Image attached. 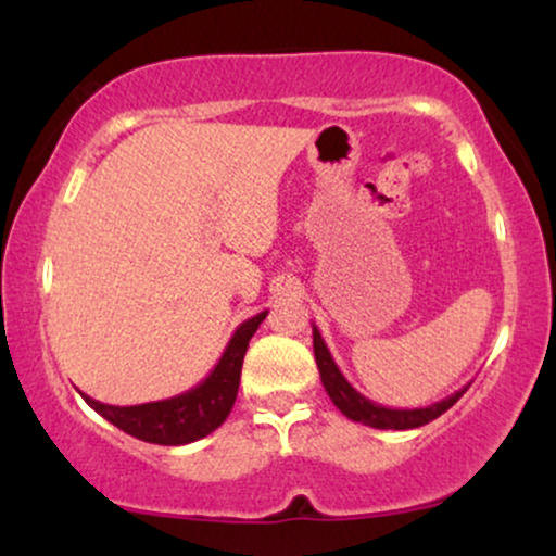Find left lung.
Here are the masks:
<instances>
[{
    "mask_svg": "<svg viewBox=\"0 0 556 556\" xmlns=\"http://www.w3.org/2000/svg\"><path fill=\"white\" fill-rule=\"evenodd\" d=\"M314 354H316L318 375H321L324 390L331 397L333 405H337L349 420L369 425V428H377V430H413V428H420V425H428L435 420V417L443 415L445 409H451L455 402L463 397V392L468 390V387H463V390L453 392L451 397L440 400L435 405H428V407H415V409L382 407L377 405V402L364 397L362 392H356L354 387L346 382V377L341 375V369L337 367V362H333L329 346L324 344L321 333H318L316 326H314Z\"/></svg>",
    "mask_w": 556,
    "mask_h": 556,
    "instance_id": "obj_1",
    "label": "left lung"
}]
</instances>
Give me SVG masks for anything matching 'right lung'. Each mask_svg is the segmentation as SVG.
<instances>
[{"instance_id":"obj_1","label":"right lung","mask_w":556,"mask_h":556,"mask_svg":"<svg viewBox=\"0 0 556 556\" xmlns=\"http://www.w3.org/2000/svg\"><path fill=\"white\" fill-rule=\"evenodd\" d=\"M268 311L242 321L235 329L232 339L227 341L223 356L215 364V369L202 379L192 390L177 394V397L159 400V402H143V405L118 407V405H103L88 394L83 400L96 409L98 415L105 417L118 430L128 432V435L143 440V443L156 445H187L194 443L219 425L227 420L230 409L238 397L240 387V371L242 359H245L248 344L263 324Z\"/></svg>"}]
</instances>
